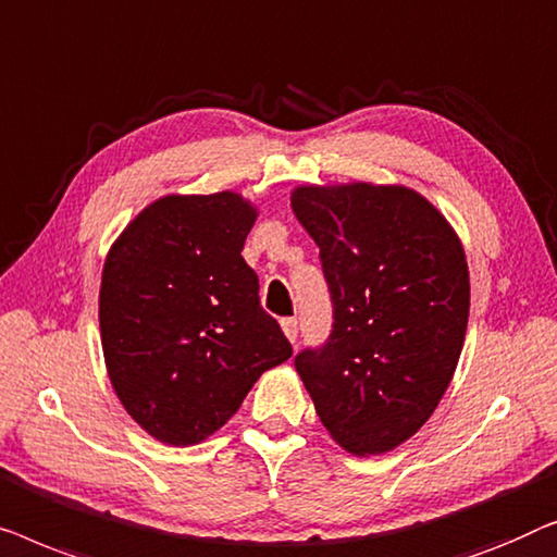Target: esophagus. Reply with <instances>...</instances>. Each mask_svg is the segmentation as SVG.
Segmentation results:
<instances>
[{"label":"esophagus","mask_w":557,"mask_h":557,"mask_svg":"<svg viewBox=\"0 0 557 557\" xmlns=\"http://www.w3.org/2000/svg\"><path fill=\"white\" fill-rule=\"evenodd\" d=\"M282 331L289 341H297V331H300V323H297V318H282Z\"/></svg>","instance_id":"obj_1"}]
</instances>
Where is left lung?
<instances>
[{"label": "left lung", "mask_w": 557, "mask_h": 557, "mask_svg": "<svg viewBox=\"0 0 557 557\" xmlns=\"http://www.w3.org/2000/svg\"><path fill=\"white\" fill-rule=\"evenodd\" d=\"M293 211L320 247L331 335L295 356L323 426L354 454L413 436L465 346L469 272L446 219L404 186H302Z\"/></svg>", "instance_id": "8db88e82"}]
</instances>
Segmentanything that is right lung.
I'll use <instances>...</instances> for the list:
<instances>
[{"instance_id":"add662e5","label":"right lung","mask_w":557,"mask_h":557,"mask_svg":"<svg viewBox=\"0 0 557 557\" xmlns=\"http://www.w3.org/2000/svg\"><path fill=\"white\" fill-rule=\"evenodd\" d=\"M255 209L239 194L166 197L128 224L100 282V335L121 404L166 444L226 424L293 346L242 257Z\"/></svg>"}]
</instances>
